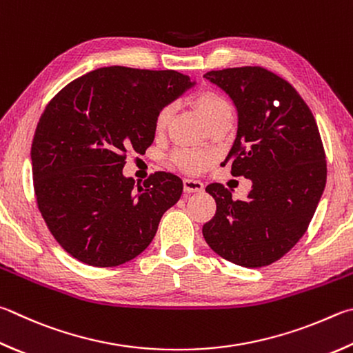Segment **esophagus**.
Here are the masks:
<instances>
[{"label": "esophagus", "instance_id": "1", "mask_svg": "<svg viewBox=\"0 0 353 353\" xmlns=\"http://www.w3.org/2000/svg\"><path fill=\"white\" fill-rule=\"evenodd\" d=\"M183 190L185 193H201L203 191V183L199 179H185L183 181Z\"/></svg>", "mask_w": 353, "mask_h": 353}]
</instances>
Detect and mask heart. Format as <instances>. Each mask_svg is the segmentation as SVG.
I'll return each instance as SVG.
<instances>
[{"mask_svg":"<svg viewBox=\"0 0 353 353\" xmlns=\"http://www.w3.org/2000/svg\"><path fill=\"white\" fill-rule=\"evenodd\" d=\"M196 105L199 108V111H201L203 120L208 123V126L225 117H233V108L230 105V101L223 97V95L217 92L205 91L202 94H199L196 97ZM174 110V105H165L162 110L157 112V130H163V128L170 123ZM174 162L185 171L199 172L207 168L211 163V154H208L207 151L185 148L174 152Z\"/></svg>","mask_w":353,"mask_h":353,"instance_id":"1","label":"heart"}]
</instances>
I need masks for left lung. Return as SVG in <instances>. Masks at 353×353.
Listing matches in <instances>:
<instances>
[{"label": "left lung", "mask_w": 353, "mask_h": 353, "mask_svg": "<svg viewBox=\"0 0 353 353\" xmlns=\"http://www.w3.org/2000/svg\"><path fill=\"white\" fill-rule=\"evenodd\" d=\"M238 111V134L223 165L252 181L233 201L221 183L208 185L216 214L202 228L214 253L242 267H264L296 243L323 196L327 165L316 120L294 88L264 68L210 70Z\"/></svg>", "instance_id": "1"}]
</instances>
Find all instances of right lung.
<instances>
[{"mask_svg": "<svg viewBox=\"0 0 353 353\" xmlns=\"http://www.w3.org/2000/svg\"><path fill=\"white\" fill-rule=\"evenodd\" d=\"M196 81L176 70L100 68L69 83L38 121L30 159L37 203L57 242L80 262L115 267L154 239L182 196L181 177L123 176L126 151L154 142L156 117Z\"/></svg>", "mask_w": 353, "mask_h": 353, "instance_id": "right-lung-1", "label": "right lung"}]
</instances>
